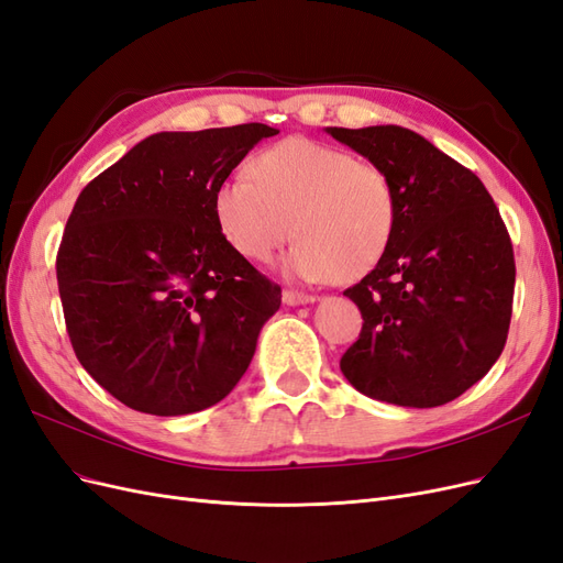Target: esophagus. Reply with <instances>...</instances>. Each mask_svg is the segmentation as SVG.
I'll list each match as a JSON object with an SVG mask.
<instances>
[{
  "mask_svg": "<svg viewBox=\"0 0 563 563\" xmlns=\"http://www.w3.org/2000/svg\"><path fill=\"white\" fill-rule=\"evenodd\" d=\"M282 300H284V305H288V308H296V305L314 302L317 298H314V296H308V294H298V291H284V294H282Z\"/></svg>",
  "mask_w": 563,
  "mask_h": 563,
  "instance_id": "34e87169",
  "label": "esophagus"
}]
</instances>
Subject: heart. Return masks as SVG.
<instances>
[{
  "mask_svg": "<svg viewBox=\"0 0 563 563\" xmlns=\"http://www.w3.org/2000/svg\"><path fill=\"white\" fill-rule=\"evenodd\" d=\"M249 172L225 176L211 197L218 232L242 258L265 263L296 234L284 275L343 284L385 258L397 195L378 164L294 135L258 152Z\"/></svg>",
  "mask_w": 563,
  "mask_h": 563,
  "instance_id": "obj_1",
  "label": "heart"
}]
</instances>
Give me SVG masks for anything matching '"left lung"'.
I'll list each match as a JSON object with an SVG mask.
<instances>
[{
	"instance_id": "left-lung-1",
	"label": "left lung",
	"mask_w": 563,
	"mask_h": 563,
	"mask_svg": "<svg viewBox=\"0 0 563 563\" xmlns=\"http://www.w3.org/2000/svg\"><path fill=\"white\" fill-rule=\"evenodd\" d=\"M327 133L378 164L397 195L385 258L345 291L364 327L340 371L371 399L449 404L486 376L507 340L517 269L500 211L470 168L411 129Z\"/></svg>"
}]
</instances>
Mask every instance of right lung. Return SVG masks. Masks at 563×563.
I'll use <instances>...</instances> for the list:
<instances>
[{"label":"right lung","mask_w":563,"mask_h":563,"mask_svg":"<svg viewBox=\"0 0 563 563\" xmlns=\"http://www.w3.org/2000/svg\"><path fill=\"white\" fill-rule=\"evenodd\" d=\"M279 131L240 124L147 135L93 178L56 258L79 364L114 399L187 416L246 373L282 288L218 232L213 187Z\"/></svg>","instance_id":"add662e5"}]
</instances>
